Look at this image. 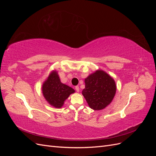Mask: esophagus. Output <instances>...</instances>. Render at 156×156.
Returning a JSON list of instances; mask_svg holds the SVG:
<instances>
[{"instance_id": "obj_1", "label": "esophagus", "mask_w": 156, "mask_h": 156, "mask_svg": "<svg viewBox=\"0 0 156 156\" xmlns=\"http://www.w3.org/2000/svg\"><path fill=\"white\" fill-rule=\"evenodd\" d=\"M75 90H76V91L77 92H79V87H78V86H76L75 87Z\"/></svg>"}]
</instances>
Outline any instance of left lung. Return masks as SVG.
Segmentation results:
<instances>
[{"label":"left lung","instance_id":"1","mask_svg":"<svg viewBox=\"0 0 156 156\" xmlns=\"http://www.w3.org/2000/svg\"><path fill=\"white\" fill-rule=\"evenodd\" d=\"M85 88L82 94L88 105L94 110H101L109 105L116 93V84L111 76L101 70L84 80Z\"/></svg>","mask_w":156,"mask_h":156}]
</instances>
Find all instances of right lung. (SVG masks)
Returning a JSON list of instances; mask_svg holds the SVG:
<instances>
[{
  "label": "right lung",
  "instance_id": "add662e5",
  "mask_svg": "<svg viewBox=\"0 0 156 156\" xmlns=\"http://www.w3.org/2000/svg\"><path fill=\"white\" fill-rule=\"evenodd\" d=\"M42 92L50 105L56 108H60L63 105L64 101L71 94L75 92V90L61 83L57 73L53 72L43 84Z\"/></svg>",
  "mask_w": 156,
  "mask_h": 156
}]
</instances>
